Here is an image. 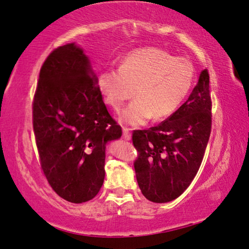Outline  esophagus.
Segmentation results:
<instances>
[{
  "label": "esophagus",
  "instance_id": "34e87169",
  "mask_svg": "<svg viewBox=\"0 0 249 249\" xmlns=\"http://www.w3.org/2000/svg\"><path fill=\"white\" fill-rule=\"evenodd\" d=\"M123 137L126 141H129L132 139V134H131V131H129V128L123 127Z\"/></svg>",
  "mask_w": 249,
  "mask_h": 249
}]
</instances>
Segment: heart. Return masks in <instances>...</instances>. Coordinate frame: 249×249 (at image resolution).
Here are the masks:
<instances>
[{
  "label": "heart",
  "mask_w": 249,
  "mask_h": 249,
  "mask_svg": "<svg viewBox=\"0 0 249 249\" xmlns=\"http://www.w3.org/2000/svg\"><path fill=\"white\" fill-rule=\"evenodd\" d=\"M195 70L191 62L157 47L129 52L120 68H106L97 77L104 100L121 108L134 88V100L120 113L122 123L145 125L152 117L164 120L174 114L191 90Z\"/></svg>",
  "instance_id": "b5f03b06"
}]
</instances>
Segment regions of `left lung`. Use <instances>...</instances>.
Listing matches in <instances>:
<instances>
[{
    "mask_svg": "<svg viewBox=\"0 0 249 249\" xmlns=\"http://www.w3.org/2000/svg\"><path fill=\"white\" fill-rule=\"evenodd\" d=\"M212 129L210 75L204 70L188 100L160 125L134 131V161L143 195L167 203L183 194L202 164Z\"/></svg>",
    "mask_w": 249,
    "mask_h": 249,
    "instance_id": "8db88e82",
    "label": "left lung"
}]
</instances>
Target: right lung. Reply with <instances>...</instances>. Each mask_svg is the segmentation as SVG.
<instances>
[{
	"instance_id": "1",
	"label": "right lung",
	"mask_w": 249,
	"mask_h": 249,
	"mask_svg": "<svg viewBox=\"0 0 249 249\" xmlns=\"http://www.w3.org/2000/svg\"><path fill=\"white\" fill-rule=\"evenodd\" d=\"M33 129L42 171L71 203L94 198L105 177L107 142L122 128L103 102L89 57L75 43L55 49L39 71Z\"/></svg>"
}]
</instances>
